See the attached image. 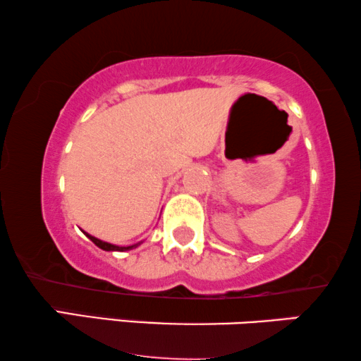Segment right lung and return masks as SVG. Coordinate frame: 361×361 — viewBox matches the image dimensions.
<instances>
[{
    "label": "right lung",
    "mask_w": 361,
    "mask_h": 361,
    "mask_svg": "<svg viewBox=\"0 0 361 361\" xmlns=\"http://www.w3.org/2000/svg\"><path fill=\"white\" fill-rule=\"evenodd\" d=\"M83 233H85V231H83ZM88 238H90L93 243H95L98 248H102V250H105V251H128V250H133V248H136L137 245H141V241L140 243H136V245H131V246H118V245H111V243H106V241H102V240H98V238H95V236H92V235H88V233H85Z\"/></svg>",
    "instance_id": "1"
}]
</instances>
